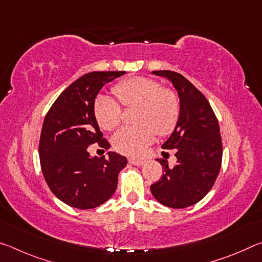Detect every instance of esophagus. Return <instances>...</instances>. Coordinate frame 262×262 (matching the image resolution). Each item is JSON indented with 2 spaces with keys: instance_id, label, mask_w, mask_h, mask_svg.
Here are the masks:
<instances>
[{
  "instance_id": "1",
  "label": "esophagus",
  "mask_w": 262,
  "mask_h": 262,
  "mask_svg": "<svg viewBox=\"0 0 262 262\" xmlns=\"http://www.w3.org/2000/svg\"><path fill=\"white\" fill-rule=\"evenodd\" d=\"M128 162L135 166H142L144 164V161H140V159H134V158H130Z\"/></svg>"
}]
</instances>
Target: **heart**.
<instances>
[{"instance_id": "obj_1", "label": "heart", "mask_w": 262, "mask_h": 262, "mask_svg": "<svg viewBox=\"0 0 262 262\" xmlns=\"http://www.w3.org/2000/svg\"><path fill=\"white\" fill-rule=\"evenodd\" d=\"M114 94L127 108L137 107L135 127H122L113 136L114 148L127 156L140 157L155 136H165L174 129L180 114L178 97L161 83L143 76L119 83ZM94 112L98 125L111 130L120 123L122 108L108 96L97 97Z\"/></svg>"}]
</instances>
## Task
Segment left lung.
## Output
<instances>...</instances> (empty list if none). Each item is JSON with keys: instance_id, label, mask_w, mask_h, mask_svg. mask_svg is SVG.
Returning <instances> with one entry per match:
<instances>
[{"instance_id": "left-lung-1", "label": "left lung", "mask_w": 262, "mask_h": 262, "mask_svg": "<svg viewBox=\"0 0 262 262\" xmlns=\"http://www.w3.org/2000/svg\"><path fill=\"white\" fill-rule=\"evenodd\" d=\"M152 74L167 78L174 86L180 114L162 144L163 149H174L177 163L170 166L165 159H157L164 173L150 189L159 203L181 209L202 200L219 176L223 154L220 126L209 101L183 75L171 70Z\"/></svg>"}]
</instances>
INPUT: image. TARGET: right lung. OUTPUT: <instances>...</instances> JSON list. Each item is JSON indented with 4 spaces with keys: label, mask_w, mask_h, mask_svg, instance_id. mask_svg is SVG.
<instances>
[{
    "label": "right lung",
    "mask_w": 262,
    "mask_h": 262,
    "mask_svg": "<svg viewBox=\"0 0 262 262\" xmlns=\"http://www.w3.org/2000/svg\"><path fill=\"white\" fill-rule=\"evenodd\" d=\"M126 72H92L66 89L42 123L39 157L43 178L55 196L70 207L92 209L115 192L127 158L114 151L91 157L89 145L108 149L96 120V97L105 84Z\"/></svg>",
    "instance_id": "1"
}]
</instances>
